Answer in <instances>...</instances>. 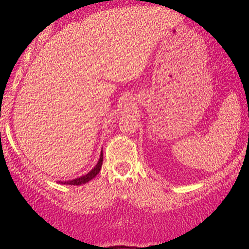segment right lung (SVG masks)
I'll return each mask as SVG.
<instances>
[{
  "mask_svg": "<svg viewBox=\"0 0 249 249\" xmlns=\"http://www.w3.org/2000/svg\"><path fill=\"white\" fill-rule=\"evenodd\" d=\"M102 164H103V152L101 153V157H99V160H98V162H97L96 166L93 167L90 172L85 174V176H82V177H79V178L69 180V181H59V182H61V184H64V185H76V186H78V185L87 184L88 181H90L91 179L95 178L97 174L99 173V171H101V168H102Z\"/></svg>",
  "mask_w": 249,
  "mask_h": 249,
  "instance_id": "obj_1",
  "label": "right lung"
}]
</instances>
